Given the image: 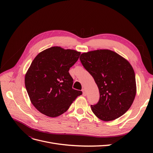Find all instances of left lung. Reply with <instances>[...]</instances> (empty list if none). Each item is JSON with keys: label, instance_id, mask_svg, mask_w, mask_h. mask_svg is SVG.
I'll use <instances>...</instances> for the list:
<instances>
[{"label": "left lung", "instance_id": "left-lung-1", "mask_svg": "<svg viewBox=\"0 0 153 153\" xmlns=\"http://www.w3.org/2000/svg\"><path fill=\"white\" fill-rule=\"evenodd\" d=\"M80 55L76 50L53 47L33 60L25 75V85L32 104L41 114L58 117L82 95V87H75L69 73Z\"/></svg>", "mask_w": 153, "mask_h": 153}]
</instances>
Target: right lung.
Here are the masks:
<instances>
[{
	"mask_svg": "<svg viewBox=\"0 0 153 153\" xmlns=\"http://www.w3.org/2000/svg\"><path fill=\"white\" fill-rule=\"evenodd\" d=\"M80 60L98 87V102L91 105L96 117L110 121L126 113L137 91L135 72L129 62L109 50L84 53Z\"/></svg>",
	"mask_w": 153,
	"mask_h": 153,
	"instance_id": "right-lung-1",
	"label": "right lung"
}]
</instances>
